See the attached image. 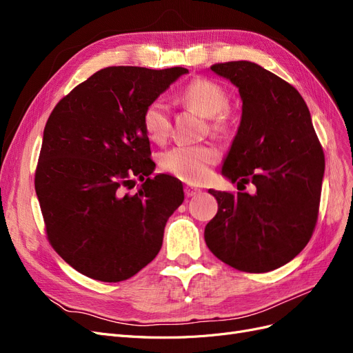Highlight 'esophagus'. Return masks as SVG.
Masks as SVG:
<instances>
[{
    "mask_svg": "<svg viewBox=\"0 0 353 353\" xmlns=\"http://www.w3.org/2000/svg\"><path fill=\"white\" fill-rule=\"evenodd\" d=\"M184 193H185V196H187V197H193V196H196V194H199V193H200V190H199V188H196V187L185 185V188H184Z\"/></svg>",
    "mask_w": 353,
    "mask_h": 353,
    "instance_id": "1",
    "label": "esophagus"
}]
</instances>
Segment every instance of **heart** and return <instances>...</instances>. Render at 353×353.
I'll list each match as a JSON object with an SVG mask.
<instances>
[{"label": "heart", "instance_id": "1", "mask_svg": "<svg viewBox=\"0 0 353 353\" xmlns=\"http://www.w3.org/2000/svg\"><path fill=\"white\" fill-rule=\"evenodd\" d=\"M183 101L209 117L213 134H222L228 126V95L219 83L206 78L194 79L181 95ZM144 131L152 141L162 143L170 131V112L162 100H154L143 113ZM219 152L213 145H178L160 159V166L187 183H201L209 176L210 168L218 162Z\"/></svg>", "mask_w": 353, "mask_h": 353}]
</instances>
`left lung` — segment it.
I'll return each mask as SVG.
<instances>
[{
    "label": "left lung",
    "instance_id": "obj_1",
    "mask_svg": "<svg viewBox=\"0 0 353 353\" xmlns=\"http://www.w3.org/2000/svg\"><path fill=\"white\" fill-rule=\"evenodd\" d=\"M212 72L236 85L241 121L222 175L254 193L209 190L218 213L205 228L210 252L232 268L268 272L290 262L311 240L318 219L324 152L299 91L252 61Z\"/></svg>",
    "mask_w": 353,
    "mask_h": 353
}]
</instances>
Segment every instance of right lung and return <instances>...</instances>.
<instances>
[{
  "mask_svg": "<svg viewBox=\"0 0 353 353\" xmlns=\"http://www.w3.org/2000/svg\"><path fill=\"white\" fill-rule=\"evenodd\" d=\"M185 68L112 66L73 88L51 112L42 137L35 190L48 240L90 279L117 283L150 263L183 183L159 174L143 126L144 109ZM145 183L123 193L133 178Z\"/></svg>",
  "mask_w": 353,
  "mask_h": 353,
  "instance_id": "obj_1",
  "label": "right lung"
}]
</instances>
